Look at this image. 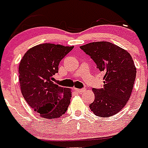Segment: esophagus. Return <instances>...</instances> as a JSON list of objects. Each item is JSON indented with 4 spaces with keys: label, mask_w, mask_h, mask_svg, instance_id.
<instances>
[{
    "label": "esophagus",
    "mask_w": 148,
    "mask_h": 148,
    "mask_svg": "<svg viewBox=\"0 0 148 148\" xmlns=\"http://www.w3.org/2000/svg\"><path fill=\"white\" fill-rule=\"evenodd\" d=\"M75 90H76L77 92H78V93H83L85 91L86 89L85 88H81V89H77V88H76V89H75Z\"/></svg>",
    "instance_id": "1"
}]
</instances>
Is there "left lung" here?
<instances>
[{"mask_svg": "<svg viewBox=\"0 0 148 148\" xmlns=\"http://www.w3.org/2000/svg\"><path fill=\"white\" fill-rule=\"evenodd\" d=\"M80 48L104 74L103 87L92 89L95 97L89 105L90 109L99 117L116 114L128 101L136 78V67L131 54L107 41L90 43Z\"/></svg>", "mask_w": 148, "mask_h": 148, "instance_id": "obj_1", "label": "left lung"}]
</instances>
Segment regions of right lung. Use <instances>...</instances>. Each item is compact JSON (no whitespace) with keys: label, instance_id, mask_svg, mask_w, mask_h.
Masks as SVG:
<instances>
[{"label":"right lung","instance_id":"obj_1","mask_svg":"<svg viewBox=\"0 0 148 148\" xmlns=\"http://www.w3.org/2000/svg\"><path fill=\"white\" fill-rule=\"evenodd\" d=\"M74 47L42 44L27 51L19 64L22 95L35 112L44 118H58L70 104L71 92L52 81L59 63Z\"/></svg>","mask_w":148,"mask_h":148}]
</instances>
